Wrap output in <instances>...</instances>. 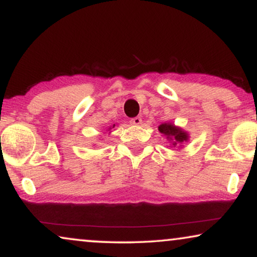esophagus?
Returning a JSON list of instances; mask_svg holds the SVG:
<instances>
[{"label": "esophagus", "mask_w": 257, "mask_h": 257, "mask_svg": "<svg viewBox=\"0 0 257 257\" xmlns=\"http://www.w3.org/2000/svg\"><path fill=\"white\" fill-rule=\"evenodd\" d=\"M131 123L132 124H134V125H140L142 123V118L141 117H134V118H132L131 119Z\"/></svg>", "instance_id": "esophagus-1"}]
</instances>
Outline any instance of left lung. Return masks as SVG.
Instances as JSON below:
<instances>
[{
  "label": "left lung",
  "mask_w": 257,
  "mask_h": 257,
  "mask_svg": "<svg viewBox=\"0 0 257 257\" xmlns=\"http://www.w3.org/2000/svg\"><path fill=\"white\" fill-rule=\"evenodd\" d=\"M159 132L164 136H167V140L172 141L174 147L188 141V139H189L187 132H184L183 129L179 128V126H175L173 123H162V124H160Z\"/></svg>",
  "instance_id": "1"
}]
</instances>
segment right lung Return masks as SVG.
I'll return each mask as SVG.
<instances>
[{"label":"right lung","mask_w":257,"mask_h":257,"mask_svg":"<svg viewBox=\"0 0 257 257\" xmlns=\"http://www.w3.org/2000/svg\"><path fill=\"white\" fill-rule=\"evenodd\" d=\"M114 126H115V124H114V125H112V128H114ZM109 129H111V128H109Z\"/></svg>","instance_id":"1"}]
</instances>
